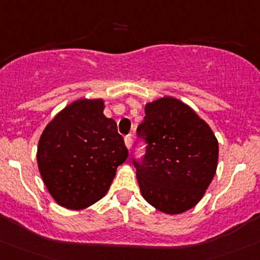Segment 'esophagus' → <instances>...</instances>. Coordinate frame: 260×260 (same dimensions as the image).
I'll list each match as a JSON object with an SVG mask.
<instances>
[{"instance_id":"1","label":"esophagus","mask_w":260,"mask_h":260,"mask_svg":"<svg viewBox=\"0 0 260 260\" xmlns=\"http://www.w3.org/2000/svg\"><path fill=\"white\" fill-rule=\"evenodd\" d=\"M132 144H133V138L132 135H127V137H125V145L127 149H130L132 148Z\"/></svg>"}]
</instances>
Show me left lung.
<instances>
[{"mask_svg":"<svg viewBox=\"0 0 260 260\" xmlns=\"http://www.w3.org/2000/svg\"><path fill=\"white\" fill-rule=\"evenodd\" d=\"M137 133L147 143L142 162L133 159L143 198L167 214L197 206L218 162V142L208 123L181 101L163 97L145 105Z\"/></svg>","mask_w":260,"mask_h":260,"instance_id":"left-lung-1","label":"left lung"}]
</instances>
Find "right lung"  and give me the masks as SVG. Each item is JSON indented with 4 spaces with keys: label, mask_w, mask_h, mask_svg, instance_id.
Segmentation results:
<instances>
[{
    "label": "right lung",
    "mask_w": 260,
    "mask_h": 260,
    "mask_svg": "<svg viewBox=\"0 0 260 260\" xmlns=\"http://www.w3.org/2000/svg\"><path fill=\"white\" fill-rule=\"evenodd\" d=\"M103 100H78L46 126L38 143L41 176L56 202L84 209L102 199L128 155Z\"/></svg>",
    "instance_id": "1"
}]
</instances>
